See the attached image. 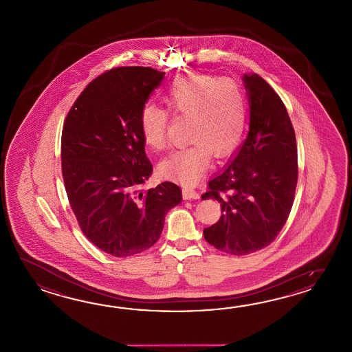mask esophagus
Listing matches in <instances>:
<instances>
[{"instance_id":"1","label":"esophagus","mask_w":352,"mask_h":352,"mask_svg":"<svg viewBox=\"0 0 352 352\" xmlns=\"http://www.w3.org/2000/svg\"><path fill=\"white\" fill-rule=\"evenodd\" d=\"M182 194H184V199L185 200H197V199H200V194L197 192V191H195L192 188H188V187H185L184 190H182Z\"/></svg>"}]
</instances>
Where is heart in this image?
Returning <instances> with one entry per match:
<instances>
[{
	"label": "heart",
	"instance_id": "b5f03b06",
	"mask_svg": "<svg viewBox=\"0 0 352 352\" xmlns=\"http://www.w3.org/2000/svg\"><path fill=\"white\" fill-rule=\"evenodd\" d=\"M168 111L190 120V144L171 153L161 171L187 186L197 184L209 168L211 153L225 157L239 146L247 127V97L238 82L214 75H185L173 80L165 93ZM147 103L140 114L144 144L153 151L167 144L170 113Z\"/></svg>",
	"mask_w": 352,
	"mask_h": 352
}]
</instances>
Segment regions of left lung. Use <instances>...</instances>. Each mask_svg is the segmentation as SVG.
Returning <instances> with one entry per match:
<instances>
[{
	"instance_id": "1",
	"label": "left lung",
	"mask_w": 352,
	"mask_h": 352,
	"mask_svg": "<svg viewBox=\"0 0 352 352\" xmlns=\"http://www.w3.org/2000/svg\"><path fill=\"white\" fill-rule=\"evenodd\" d=\"M243 79L250 105L247 140L201 196L220 202L223 212L204 229V238L217 250L238 256L277 238L289 217L298 179L296 135L285 103L259 75Z\"/></svg>"
}]
</instances>
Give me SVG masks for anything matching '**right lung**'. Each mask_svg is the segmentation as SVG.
Segmentation results:
<instances>
[{"mask_svg": "<svg viewBox=\"0 0 352 352\" xmlns=\"http://www.w3.org/2000/svg\"><path fill=\"white\" fill-rule=\"evenodd\" d=\"M164 72L114 67L85 87L67 112L61 133V173L67 200L82 234L113 256L150 249L166 214L182 200L165 181L143 191L152 175L140 114Z\"/></svg>", "mask_w": 352, "mask_h": 352, "instance_id": "obj_1", "label": "right lung"}]
</instances>
